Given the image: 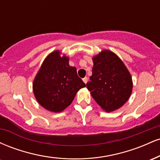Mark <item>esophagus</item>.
I'll use <instances>...</instances> for the list:
<instances>
[{
	"label": "esophagus",
	"mask_w": 160,
	"mask_h": 160,
	"mask_svg": "<svg viewBox=\"0 0 160 160\" xmlns=\"http://www.w3.org/2000/svg\"><path fill=\"white\" fill-rule=\"evenodd\" d=\"M82 81H83L86 84V82H88V78H84L83 79H82Z\"/></svg>",
	"instance_id": "34e87169"
}]
</instances>
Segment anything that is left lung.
Wrapping results in <instances>:
<instances>
[{"label": "left lung", "mask_w": 160, "mask_h": 160, "mask_svg": "<svg viewBox=\"0 0 160 160\" xmlns=\"http://www.w3.org/2000/svg\"><path fill=\"white\" fill-rule=\"evenodd\" d=\"M92 74L86 83L97 104L106 112L119 109L132 91L131 74L122 60L111 51H102L92 58Z\"/></svg>", "instance_id": "1"}]
</instances>
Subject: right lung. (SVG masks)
Wrapping results in <instances>:
<instances>
[{
	"label": "right lung",
	"mask_w": 160,
	"mask_h": 160,
	"mask_svg": "<svg viewBox=\"0 0 160 160\" xmlns=\"http://www.w3.org/2000/svg\"><path fill=\"white\" fill-rule=\"evenodd\" d=\"M56 50L47 56L38 71L33 92L40 105L58 113L68 107L77 92L86 84L78 76L77 68L69 65V58Z\"/></svg>",
	"instance_id": "1"
}]
</instances>
